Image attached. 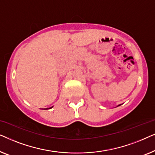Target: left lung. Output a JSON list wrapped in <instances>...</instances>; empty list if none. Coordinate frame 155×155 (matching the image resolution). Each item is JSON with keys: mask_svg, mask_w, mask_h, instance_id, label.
<instances>
[{"mask_svg": "<svg viewBox=\"0 0 155 155\" xmlns=\"http://www.w3.org/2000/svg\"><path fill=\"white\" fill-rule=\"evenodd\" d=\"M118 106H120V105H118Z\"/></svg>", "mask_w": 155, "mask_h": 155, "instance_id": "8db88e82", "label": "left lung"}]
</instances>
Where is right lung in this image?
<instances>
[{
	"mask_svg": "<svg viewBox=\"0 0 155 155\" xmlns=\"http://www.w3.org/2000/svg\"><path fill=\"white\" fill-rule=\"evenodd\" d=\"M52 107H51V108H52ZM51 108H49V109H51Z\"/></svg>",
	"mask_w": 155,
	"mask_h": 155,
	"instance_id": "right-lung-1",
	"label": "right lung"
}]
</instances>
